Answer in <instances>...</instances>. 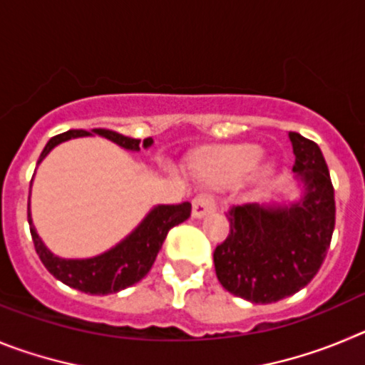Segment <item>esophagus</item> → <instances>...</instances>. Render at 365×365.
I'll return each instance as SVG.
<instances>
[{"label": "esophagus", "instance_id": "34e87169", "mask_svg": "<svg viewBox=\"0 0 365 365\" xmlns=\"http://www.w3.org/2000/svg\"><path fill=\"white\" fill-rule=\"evenodd\" d=\"M215 210V201L212 195H206V193H199L197 197L192 201V215L195 219L205 217L206 214Z\"/></svg>", "mask_w": 365, "mask_h": 365}]
</instances>
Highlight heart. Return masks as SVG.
Instances as JSON below:
<instances>
[{
  "label": "heart",
  "instance_id": "obj_1",
  "mask_svg": "<svg viewBox=\"0 0 365 365\" xmlns=\"http://www.w3.org/2000/svg\"><path fill=\"white\" fill-rule=\"evenodd\" d=\"M261 148L256 144H235L221 148L212 155V159L201 166L199 173L208 180H235L252 172L261 159ZM274 172V164L265 163L259 168V177L265 179Z\"/></svg>",
  "mask_w": 365,
  "mask_h": 365
}]
</instances>
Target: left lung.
<instances>
[{
    "label": "left lung",
    "mask_w": 365,
    "mask_h": 365,
    "mask_svg": "<svg viewBox=\"0 0 365 365\" xmlns=\"http://www.w3.org/2000/svg\"><path fill=\"white\" fill-rule=\"evenodd\" d=\"M289 138L299 199L234 206L230 234L214 252L219 283L252 303L279 302L309 285L333 237L334 190L322 150L299 133Z\"/></svg>",
    "instance_id": "obj_1"
}]
</instances>
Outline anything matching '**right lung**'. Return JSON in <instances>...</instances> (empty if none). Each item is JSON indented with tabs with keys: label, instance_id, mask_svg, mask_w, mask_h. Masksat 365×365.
Returning a JSON list of instances; mask_svg holds the SVG:
<instances>
[{
	"label": "right lung",
	"instance_id": "obj_1",
	"mask_svg": "<svg viewBox=\"0 0 365 365\" xmlns=\"http://www.w3.org/2000/svg\"><path fill=\"white\" fill-rule=\"evenodd\" d=\"M100 135L106 137L111 143L118 144L124 150L140 151V148H150L153 144V138H144L143 144L138 138L124 137L111 130H69L62 135H56L45 144L41 151L38 164L51 153V150L58 144L71 140L76 137H93ZM192 212L190 202L182 205H159L153 206L146 214V217L138 222L135 230L128 234L120 243L98 256L86 257V259H66L56 254H53L45 247L41 237L38 235L36 228L32 225L31 217V199H29V225H31V235L34 241L38 256L45 269L53 274L54 278L60 279L66 285L73 287L76 291L87 292V294H113L122 289L135 285L137 282L150 272L151 265L155 263V257L159 254L164 240H166L170 228H173L179 222L186 221Z\"/></svg>",
	"mask_w": 365,
	"mask_h": 365
}]
</instances>
